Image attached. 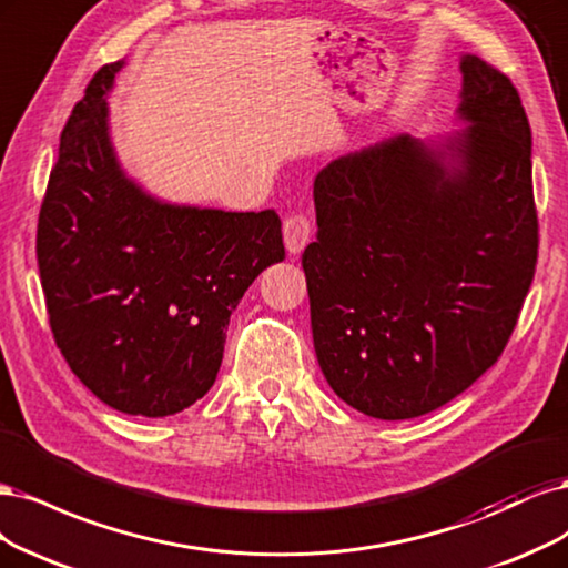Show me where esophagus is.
<instances>
[{"mask_svg":"<svg viewBox=\"0 0 568 568\" xmlns=\"http://www.w3.org/2000/svg\"><path fill=\"white\" fill-rule=\"evenodd\" d=\"M311 237V224L304 214H292L283 222V241L290 254H300Z\"/></svg>","mask_w":568,"mask_h":568,"instance_id":"obj_1","label":"esophagus"}]
</instances>
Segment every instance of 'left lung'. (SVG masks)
<instances>
[{
  "label": "left lung",
  "instance_id": "obj_1",
  "mask_svg": "<svg viewBox=\"0 0 568 568\" xmlns=\"http://www.w3.org/2000/svg\"><path fill=\"white\" fill-rule=\"evenodd\" d=\"M436 139L396 134L314 181L302 254L321 371L346 406L410 419L463 394L503 354L538 260L530 126L515 84L463 53Z\"/></svg>",
  "mask_w": 568,
  "mask_h": 568
}]
</instances>
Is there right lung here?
<instances>
[{"label": "right lung", "instance_id": "obj_1", "mask_svg": "<svg viewBox=\"0 0 568 568\" xmlns=\"http://www.w3.org/2000/svg\"><path fill=\"white\" fill-rule=\"evenodd\" d=\"M122 68L103 65L65 122L38 264L70 371L105 406L168 417L210 392L231 314L285 247L273 210L168 203L122 170L105 101Z\"/></svg>", "mask_w": 568, "mask_h": 568}]
</instances>
